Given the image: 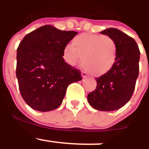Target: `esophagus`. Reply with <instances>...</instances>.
Returning <instances> with one entry per match:
<instances>
[{
	"mask_svg": "<svg viewBox=\"0 0 149 149\" xmlns=\"http://www.w3.org/2000/svg\"><path fill=\"white\" fill-rule=\"evenodd\" d=\"M81 76H82L83 78H87L86 73H84V72H82V73H81Z\"/></svg>",
	"mask_w": 149,
	"mask_h": 149,
	"instance_id": "1",
	"label": "esophagus"
}]
</instances>
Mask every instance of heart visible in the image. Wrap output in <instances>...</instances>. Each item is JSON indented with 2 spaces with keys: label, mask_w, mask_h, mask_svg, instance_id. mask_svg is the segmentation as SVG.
Returning a JSON list of instances; mask_svg holds the SVG:
<instances>
[{
  "label": "heart",
  "mask_w": 149,
  "mask_h": 149,
  "mask_svg": "<svg viewBox=\"0 0 149 149\" xmlns=\"http://www.w3.org/2000/svg\"><path fill=\"white\" fill-rule=\"evenodd\" d=\"M117 52L116 41L110 36L82 33L73 38L72 46L65 47L63 56L73 66L82 59V66L87 71L93 76H100L113 68Z\"/></svg>",
  "instance_id": "b5f03b06"
}]
</instances>
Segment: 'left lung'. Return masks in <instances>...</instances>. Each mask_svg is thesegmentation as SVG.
<instances>
[{
	"label": "left lung",
	"instance_id": "1",
	"mask_svg": "<svg viewBox=\"0 0 149 149\" xmlns=\"http://www.w3.org/2000/svg\"><path fill=\"white\" fill-rule=\"evenodd\" d=\"M114 39L118 52L111 70L96 78V88L88 95L89 104L99 111H111L122 108L133 95L139 75L140 52L133 38L115 28L101 32Z\"/></svg>",
	"mask_w": 149,
	"mask_h": 149
}]
</instances>
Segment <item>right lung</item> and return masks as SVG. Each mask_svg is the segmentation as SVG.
<instances>
[{
  "label": "right lung",
  "mask_w": 149,
  "mask_h": 149,
  "mask_svg": "<svg viewBox=\"0 0 149 149\" xmlns=\"http://www.w3.org/2000/svg\"><path fill=\"white\" fill-rule=\"evenodd\" d=\"M45 25L23 38L17 49L16 76L22 98L33 109L49 111L61 105L70 83L81 72L65 62L63 51L77 34Z\"/></svg>",
  "instance_id": "right-lung-1"
}]
</instances>
